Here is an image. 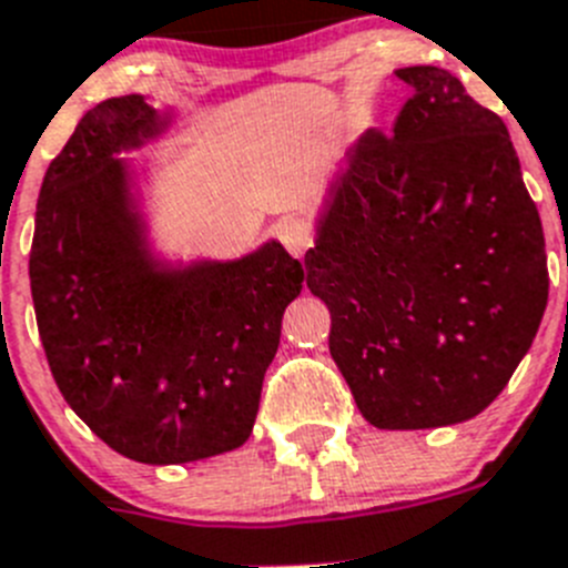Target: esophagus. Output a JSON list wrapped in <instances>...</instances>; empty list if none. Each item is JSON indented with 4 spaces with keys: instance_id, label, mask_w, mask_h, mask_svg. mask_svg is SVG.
Instances as JSON below:
<instances>
[{
    "instance_id": "34e87169",
    "label": "esophagus",
    "mask_w": 568,
    "mask_h": 568,
    "mask_svg": "<svg viewBox=\"0 0 568 568\" xmlns=\"http://www.w3.org/2000/svg\"><path fill=\"white\" fill-rule=\"evenodd\" d=\"M281 241H284V247H287L295 258H301V255L313 247V224H310L307 219H298V215H295V219H287V222L281 224Z\"/></svg>"
}]
</instances>
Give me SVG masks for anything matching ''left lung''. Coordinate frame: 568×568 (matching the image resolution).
Returning <instances> with one entry per match:
<instances>
[{"label":"left lung","instance_id":"left-lung-1","mask_svg":"<svg viewBox=\"0 0 568 568\" xmlns=\"http://www.w3.org/2000/svg\"><path fill=\"white\" fill-rule=\"evenodd\" d=\"M395 77L413 93L393 135L346 150L304 267L361 415L435 429L504 393L538 335L549 270L504 119L433 64Z\"/></svg>","mask_w":568,"mask_h":568}]
</instances>
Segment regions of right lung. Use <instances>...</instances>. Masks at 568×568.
I'll use <instances>...</instances> for the list:
<instances>
[{
  "mask_svg": "<svg viewBox=\"0 0 568 568\" xmlns=\"http://www.w3.org/2000/svg\"><path fill=\"white\" fill-rule=\"evenodd\" d=\"M170 124L139 93L88 110L44 173L30 247L59 393L110 449L153 466L250 438L281 315L304 287L275 239L230 261H175L153 247L144 168L124 153Z\"/></svg>",
  "mask_w": 568,
  "mask_h": 568,
  "instance_id": "add662e5",
  "label": "right lung"
}]
</instances>
